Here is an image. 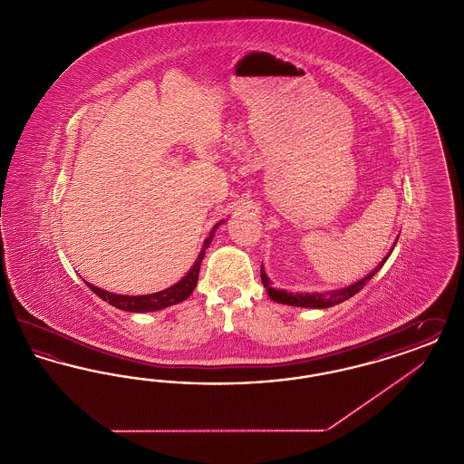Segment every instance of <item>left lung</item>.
Here are the masks:
<instances>
[{
    "label": "left lung",
    "mask_w": 464,
    "mask_h": 464,
    "mask_svg": "<svg viewBox=\"0 0 464 464\" xmlns=\"http://www.w3.org/2000/svg\"><path fill=\"white\" fill-rule=\"evenodd\" d=\"M388 257H390V254L384 257V261L381 265L375 267L374 271H371L360 282H356L350 287L337 288V290H331V292H325V294H292V292H285V290H276V288L271 287V282L266 276L263 267H261V280H263V285L267 290L269 297L275 303H282V304H288V306H301V308H331L334 304H339V303L353 297L354 294H358L362 288L365 287L375 273L386 263Z\"/></svg>",
    "instance_id": "1"
}]
</instances>
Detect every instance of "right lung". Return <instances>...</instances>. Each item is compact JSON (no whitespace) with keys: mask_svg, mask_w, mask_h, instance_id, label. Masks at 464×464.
Here are the masks:
<instances>
[{"mask_svg":"<svg viewBox=\"0 0 464 464\" xmlns=\"http://www.w3.org/2000/svg\"><path fill=\"white\" fill-rule=\"evenodd\" d=\"M219 224H221V222H218V224L212 227L210 235L207 237V240L203 243V248H201V252H199L197 263L188 271V275H186L180 282H177L176 285H172V287L160 290V292H155V294H148V295H121V294H111L108 290L93 287L89 282H85V284H87V287H89L93 294H97L102 301L110 303L111 306L123 309V311H132V313L156 311V309H163L167 308V306H174L177 303H182L184 299H188V297L193 294V290H195L197 284H198L199 265H201V261H203V257H205V250H207L208 245L212 243V238H214L216 229H218Z\"/></svg>","mask_w":464,"mask_h":464,"instance_id":"obj_1","label":"right lung"}]
</instances>
